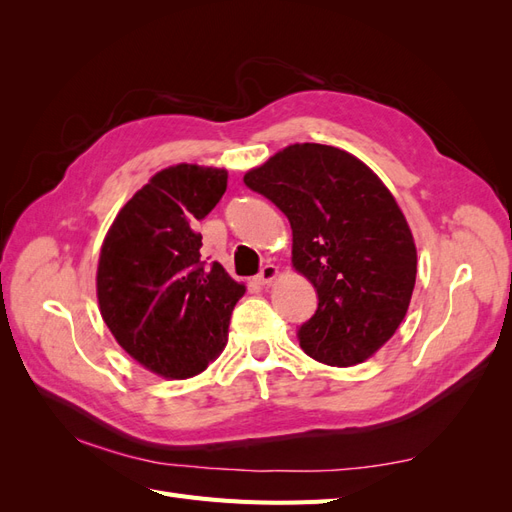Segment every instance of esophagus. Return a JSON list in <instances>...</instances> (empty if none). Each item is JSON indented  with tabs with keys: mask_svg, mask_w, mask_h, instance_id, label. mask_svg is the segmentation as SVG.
I'll return each instance as SVG.
<instances>
[{
	"mask_svg": "<svg viewBox=\"0 0 512 512\" xmlns=\"http://www.w3.org/2000/svg\"><path fill=\"white\" fill-rule=\"evenodd\" d=\"M277 267L275 265H271V262H267V265H262V269H260V273L254 277L256 280V284H260V286H265V284H271L275 277H277Z\"/></svg>",
	"mask_w": 512,
	"mask_h": 512,
	"instance_id": "esophagus-1",
	"label": "esophagus"
}]
</instances>
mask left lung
Here are the masks:
<instances>
[{
	"label": "left lung",
	"instance_id": "left-lung-1",
	"mask_svg": "<svg viewBox=\"0 0 512 512\" xmlns=\"http://www.w3.org/2000/svg\"><path fill=\"white\" fill-rule=\"evenodd\" d=\"M292 228V267L318 292L299 327L312 359L350 367L378 352L404 320L416 282L410 226L389 188L352 153L297 143L247 170Z\"/></svg>",
	"mask_w": 512,
	"mask_h": 512
}]
</instances>
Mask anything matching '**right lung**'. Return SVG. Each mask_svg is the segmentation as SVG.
I'll return each mask as SVG.
<instances>
[{
	"label": "right lung",
	"instance_id": "right-lung-1",
	"mask_svg": "<svg viewBox=\"0 0 512 512\" xmlns=\"http://www.w3.org/2000/svg\"><path fill=\"white\" fill-rule=\"evenodd\" d=\"M224 168L177 164L153 175L117 213L98 262L100 314L134 361L164 378L207 369L228 342L245 286L200 260L203 220L226 192Z\"/></svg>",
	"mask_w": 512,
	"mask_h": 512
}]
</instances>
